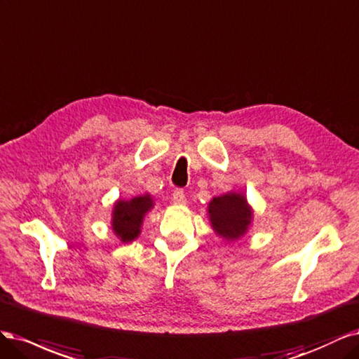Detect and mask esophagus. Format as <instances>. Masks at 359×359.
<instances>
[{"instance_id":"esophagus-1","label":"esophagus","mask_w":359,"mask_h":359,"mask_svg":"<svg viewBox=\"0 0 359 359\" xmlns=\"http://www.w3.org/2000/svg\"><path fill=\"white\" fill-rule=\"evenodd\" d=\"M171 200H172V203H175L176 205H183V204H187V196H184V194H183V191H182V189H177V191L172 192Z\"/></svg>"}]
</instances>
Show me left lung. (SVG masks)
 Wrapping results in <instances>:
<instances>
[{
    "label": "left lung",
    "instance_id": "8db88e82",
    "mask_svg": "<svg viewBox=\"0 0 359 359\" xmlns=\"http://www.w3.org/2000/svg\"><path fill=\"white\" fill-rule=\"evenodd\" d=\"M207 216L216 236L226 243H236L245 237L253 222V209L241 191H229L210 200Z\"/></svg>",
    "mask_w": 359,
    "mask_h": 359
}]
</instances>
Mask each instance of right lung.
Masks as SVG:
<instances>
[{
    "mask_svg": "<svg viewBox=\"0 0 359 359\" xmlns=\"http://www.w3.org/2000/svg\"><path fill=\"white\" fill-rule=\"evenodd\" d=\"M155 207L150 194L133 196L131 200H116L111 210V229L122 243L135 240L142 233L146 215Z\"/></svg>",
    "mask_w": 359,
    "mask_h": 359,
    "instance_id": "add662e5",
    "label": "right lung"
}]
</instances>
